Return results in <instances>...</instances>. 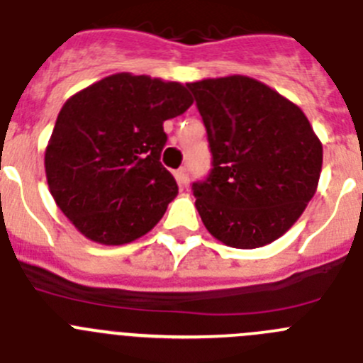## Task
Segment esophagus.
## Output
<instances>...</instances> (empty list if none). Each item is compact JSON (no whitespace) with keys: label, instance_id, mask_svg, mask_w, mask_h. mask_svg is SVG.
<instances>
[{"label":"esophagus","instance_id":"esophagus-1","mask_svg":"<svg viewBox=\"0 0 363 363\" xmlns=\"http://www.w3.org/2000/svg\"><path fill=\"white\" fill-rule=\"evenodd\" d=\"M177 181H179V184H181V188H188V186H189L188 168H179L177 169Z\"/></svg>","mask_w":363,"mask_h":363}]
</instances>
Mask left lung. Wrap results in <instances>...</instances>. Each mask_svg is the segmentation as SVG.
<instances>
[{"mask_svg":"<svg viewBox=\"0 0 363 363\" xmlns=\"http://www.w3.org/2000/svg\"><path fill=\"white\" fill-rule=\"evenodd\" d=\"M213 168L194 184L206 230L238 250L266 246L298 220L318 186L322 143L302 110L247 76L188 83Z\"/></svg>","mask_w":363,"mask_h":363,"instance_id":"left-lung-1","label":"left lung"}]
</instances>
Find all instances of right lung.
<instances>
[{
	"label": "right lung",
	"instance_id": "add662e5",
	"mask_svg": "<svg viewBox=\"0 0 363 363\" xmlns=\"http://www.w3.org/2000/svg\"><path fill=\"white\" fill-rule=\"evenodd\" d=\"M194 104L184 84L121 72L63 104L45 152L55 204L94 242L148 233L179 194L161 164L162 123Z\"/></svg>",
	"mask_w": 363,
	"mask_h": 363
}]
</instances>
